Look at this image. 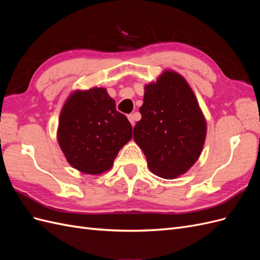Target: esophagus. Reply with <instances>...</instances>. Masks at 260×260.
<instances>
[{
	"mask_svg": "<svg viewBox=\"0 0 260 260\" xmlns=\"http://www.w3.org/2000/svg\"><path fill=\"white\" fill-rule=\"evenodd\" d=\"M128 119H129V121L131 122V124H132V125H135V121H136L135 115H128Z\"/></svg>",
	"mask_w": 260,
	"mask_h": 260,
	"instance_id": "34e87169",
	"label": "esophagus"
}]
</instances>
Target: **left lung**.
Listing matches in <instances>:
<instances>
[{
    "mask_svg": "<svg viewBox=\"0 0 260 260\" xmlns=\"http://www.w3.org/2000/svg\"><path fill=\"white\" fill-rule=\"evenodd\" d=\"M143 102L133 139L153 174L176 179L199 159L206 139L205 117L191 86L174 70H165L144 86Z\"/></svg>",
    "mask_w": 260,
    "mask_h": 260,
    "instance_id": "8db88e82",
    "label": "left lung"
}]
</instances>
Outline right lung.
I'll return each mask as SVG.
<instances>
[{
	"mask_svg": "<svg viewBox=\"0 0 260 260\" xmlns=\"http://www.w3.org/2000/svg\"><path fill=\"white\" fill-rule=\"evenodd\" d=\"M131 138V123L104 88L77 90L61 108L58 144L67 161L83 174L101 175L111 169Z\"/></svg>",
	"mask_w": 260,
	"mask_h": 260,
	"instance_id": "add662e5",
	"label": "right lung"
}]
</instances>
